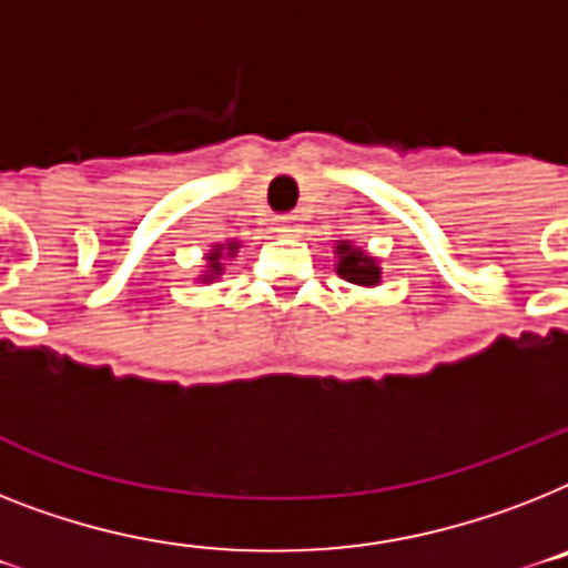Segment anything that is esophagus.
I'll list each match as a JSON object with an SVG mask.
<instances>
[{
	"label": "esophagus",
	"instance_id": "obj_1",
	"mask_svg": "<svg viewBox=\"0 0 568 568\" xmlns=\"http://www.w3.org/2000/svg\"><path fill=\"white\" fill-rule=\"evenodd\" d=\"M276 227L283 230V233H288V236H297L300 230H303V219H300L297 212H285V215L276 219Z\"/></svg>",
	"mask_w": 568,
	"mask_h": 568
}]
</instances>
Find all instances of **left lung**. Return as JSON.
<instances>
[{
	"label": "left lung",
	"mask_w": 568,
	"mask_h": 568,
	"mask_svg": "<svg viewBox=\"0 0 568 568\" xmlns=\"http://www.w3.org/2000/svg\"><path fill=\"white\" fill-rule=\"evenodd\" d=\"M335 253H338V265H335V271H338L341 280H347V283L353 285H364V288L379 285V262L373 260V256H367L362 247H353L349 242H341L338 247H335Z\"/></svg>",
	"instance_id": "8db88e82"
}]
</instances>
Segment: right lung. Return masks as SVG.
Wrapping results in <instances>:
<instances>
[{"instance_id": "add662e5", "label": "right lung", "mask_w": 568, "mask_h": 568, "mask_svg": "<svg viewBox=\"0 0 568 568\" xmlns=\"http://www.w3.org/2000/svg\"><path fill=\"white\" fill-rule=\"evenodd\" d=\"M239 251L236 242H227V244H215L210 253H206V274H204V283H212L215 276L224 271V265H221V260H224V253L227 256H233V253Z\"/></svg>"}]
</instances>
